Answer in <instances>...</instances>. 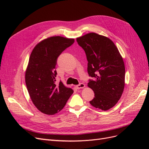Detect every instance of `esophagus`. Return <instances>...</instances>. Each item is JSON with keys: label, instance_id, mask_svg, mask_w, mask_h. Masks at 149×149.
Masks as SVG:
<instances>
[{"label": "esophagus", "instance_id": "34e87169", "mask_svg": "<svg viewBox=\"0 0 149 149\" xmlns=\"http://www.w3.org/2000/svg\"><path fill=\"white\" fill-rule=\"evenodd\" d=\"M84 87H85V84L84 83H80L78 85H76V88H77V89H78L84 88Z\"/></svg>", "mask_w": 149, "mask_h": 149}]
</instances>
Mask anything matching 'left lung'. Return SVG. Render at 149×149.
Returning a JSON list of instances; mask_svg holds the SVG:
<instances>
[{"label": "left lung", "mask_w": 149, "mask_h": 149, "mask_svg": "<svg viewBox=\"0 0 149 149\" xmlns=\"http://www.w3.org/2000/svg\"><path fill=\"white\" fill-rule=\"evenodd\" d=\"M88 60V86L94 93L89 101L96 108L107 111L114 107L123 94L125 86V66L114 42L104 36L89 33L76 38Z\"/></svg>", "instance_id": "8db88e82"}]
</instances>
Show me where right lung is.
Here are the masks:
<instances>
[{
    "label": "right lung",
    "instance_id": "right-lung-1",
    "mask_svg": "<svg viewBox=\"0 0 149 149\" xmlns=\"http://www.w3.org/2000/svg\"><path fill=\"white\" fill-rule=\"evenodd\" d=\"M74 39L55 36L42 40L33 49L25 71V83L31 101L48 115L60 111L73 93L61 81L56 84L57 58Z\"/></svg>",
    "mask_w": 149,
    "mask_h": 149
}]
</instances>
